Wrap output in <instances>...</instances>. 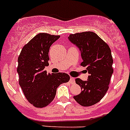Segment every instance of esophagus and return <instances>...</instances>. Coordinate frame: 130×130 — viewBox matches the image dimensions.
Listing matches in <instances>:
<instances>
[{
    "instance_id": "1",
    "label": "esophagus",
    "mask_w": 130,
    "mask_h": 130,
    "mask_svg": "<svg viewBox=\"0 0 130 130\" xmlns=\"http://www.w3.org/2000/svg\"><path fill=\"white\" fill-rule=\"evenodd\" d=\"M69 82L70 83H72V84H74L75 83V78H70V80H69Z\"/></svg>"
}]
</instances>
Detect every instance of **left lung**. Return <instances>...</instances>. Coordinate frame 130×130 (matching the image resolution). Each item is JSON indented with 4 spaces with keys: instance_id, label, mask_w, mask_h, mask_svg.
I'll return each mask as SVG.
<instances>
[{
    "instance_id": "8db88e82",
    "label": "left lung",
    "mask_w": 130,
    "mask_h": 130,
    "mask_svg": "<svg viewBox=\"0 0 130 130\" xmlns=\"http://www.w3.org/2000/svg\"><path fill=\"white\" fill-rule=\"evenodd\" d=\"M68 39L80 50L83 58L80 65L87 67L89 74L86 81L76 79L81 93L74 96V100L83 106L95 104L106 93L113 73L111 50L98 35L91 31L69 35Z\"/></svg>"
}]
</instances>
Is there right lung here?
I'll list each match as a JSON object with an SVG mask.
<instances>
[{
  "label": "right lung",
  "instance_id": "right-lung-1",
  "mask_svg": "<svg viewBox=\"0 0 130 130\" xmlns=\"http://www.w3.org/2000/svg\"><path fill=\"white\" fill-rule=\"evenodd\" d=\"M60 37L39 33L26 44L18 59L19 84L26 98L37 108H43L52 102L56 89L70 79L65 73L47 74L44 68L49 65L50 46Z\"/></svg>",
  "mask_w": 130,
  "mask_h": 130
}]
</instances>
